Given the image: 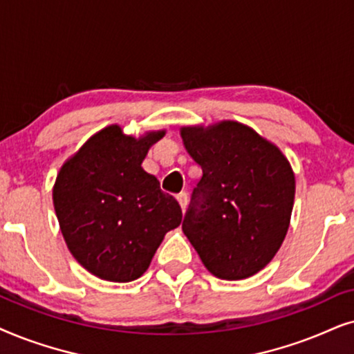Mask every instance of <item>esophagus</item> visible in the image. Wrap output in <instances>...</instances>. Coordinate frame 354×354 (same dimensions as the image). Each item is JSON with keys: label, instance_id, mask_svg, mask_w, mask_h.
Segmentation results:
<instances>
[{"label": "esophagus", "instance_id": "obj_1", "mask_svg": "<svg viewBox=\"0 0 354 354\" xmlns=\"http://www.w3.org/2000/svg\"><path fill=\"white\" fill-rule=\"evenodd\" d=\"M176 199H178V202H180L181 209L185 210L186 205H187V194H186V192H180V194L176 196Z\"/></svg>", "mask_w": 354, "mask_h": 354}]
</instances>
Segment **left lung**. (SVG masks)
Listing matches in <instances>:
<instances>
[{
    "label": "left lung",
    "mask_w": 354,
    "mask_h": 354,
    "mask_svg": "<svg viewBox=\"0 0 354 354\" xmlns=\"http://www.w3.org/2000/svg\"><path fill=\"white\" fill-rule=\"evenodd\" d=\"M180 133L204 173L183 232L216 279L256 275L288 232L296 189L288 158L238 121L183 126Z\"/></svg>",
    "instance_id": "1"
}]
</instances>
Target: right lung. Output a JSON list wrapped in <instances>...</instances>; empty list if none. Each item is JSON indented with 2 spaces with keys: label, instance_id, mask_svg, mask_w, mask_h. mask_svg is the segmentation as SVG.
Masks as SVG:
<instances>
[{
  "label": "right lung",
  "instance_id": "right-lung-1",
  "mask_svg": "<svg viewBox=\"0 0 354 354\" xmlns=\"http://www.w3.org/2000/svg\"><path fill=\"white\" fill-rule=\"evenodd\" d=\"M165 133L134 138L110 124L59 168L53 186L59 230L75 261L98 279H139L165 234L181 223L180 204L142 168L149 149Z\"/></svg>",
  "mask_w": 354,
  "mask_h": 354
}]
</instances>
